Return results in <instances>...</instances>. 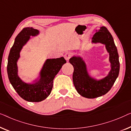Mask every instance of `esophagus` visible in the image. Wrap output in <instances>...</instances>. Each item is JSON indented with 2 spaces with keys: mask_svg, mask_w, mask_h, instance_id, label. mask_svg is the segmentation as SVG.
Instances as JSON below:
<instances>
[{
  "mask_svg": "<svg viewBox=\"0 0 131 131\" xmlns=\"http://www.w3.org/2000/svg\"><path fill=\"white\" fill-rule=\"evenodd\" d=\"M72 56V53L71 52H67L66 53L65 55H64V58H65V59L67 60H69V59L71 58V57Z\"/></svg>",
  "mask_w": 131,
  "mask_h": 131,
  "instance_id": "obj_1",
  "label": "esophagus"
}]
</instances>
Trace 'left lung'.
I'll use <instances>...</instances> for the list:
<instances>
[{"mask_svg":"<svg viewBox=\"0 0 131 131\" xmlns=\"http://www.w3.org/2000/svg\"><path fill=\"white\" fill-rule=\"evenodd\" d=\"M92 43L104 45L109 53L111 69L106 77L97 80L91 77L88 72L86 65L81 56H73L69 59L74 68L73 82L77 91L81 96L94 99L106 94L113 85L119 75L120 63L117 48L113 37L105 27H100L92 38Z\"/></svg>","mask_w":131,"mask_h":131,"instance_id":"1","label":"left lung"}]
</instances>
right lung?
<instances>
[{
	"mask_svg": "<svg viewBox=\"0 0 131 131\" xmlns=\"http://www.w3.org/2000/svg\"><path fill=\"white\" fill-rule=\"evenodd\" d=\"M40 31L32 27L24 28L16 36L8 56L7 72L9 80L14 90L21 98L29 102H40L45 100L50 94L54 77L63 64L66 63L63 57L47 59L42 67L39 77L33 83H26L18 76L17 62L24 46L30 39L37 36Z\"/></svg>",
	"mask_w": 131,
	"mask_h": 131,
	"instance_id": "right-lung-1",
	"label": "right lung"
}]
</instances>
